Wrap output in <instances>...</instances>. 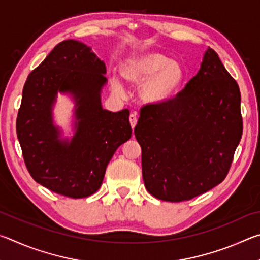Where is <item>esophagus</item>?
<instances>
[{"instance_id":"obj_1","label":"esophagus","mask_w":260,"mask_h":260,"mask_svg":"<svg viewBox=\"0 0 260 260\" xmlns=\"http://www.w3.org/2000/svg\"><path fill=\"white\" fill-rule=\"evenodd\" d=\"M129 122H131L132 128H134L135 125H136V122H138V117H136L135 113H131V116H129Z\"/></svg>"}]
</instances>
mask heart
<instances>
[{"label":"heart","instance_id":"heart-1","mask_svg":"<svg viewBox=\"0 0 260 260\" xmlns=\"http://www.w3.org/2000/svg\"><path fill=\"white\" fill-rule=\"evenodd\" d=\"M122 74L133 82L143 83V99L151 103H160L177 93L186 78V72L179 61L170 60L161 52H144L126 59L122 64ZM114 89L120 90L121 83L112 79Z\"/></svg>","mask_w":260,"mask_h":260}]
</instances>
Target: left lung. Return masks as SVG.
<instances>
[{"label":"left lung","mask_w":260,"mask_h":260,"mask_svg":"<svg viewBox=\"0 0 260 260\" xmlns=\"http://www.w3.org/2000/svg\"><path fill=\"white\" fill-rule=\"evenodd\" d=\"M242 131L239 85L209 48L181 91L140 109L134 134L147 190L179 203L218 186L230 172Z\"/></svg>","instance_id":"1"}]
</instances>
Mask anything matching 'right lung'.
<instances>
[{
  "label": "right lung",
  "mask_w": 260,
  "mask_h": 260,
  "mask_svg": "<svg viewBox=\"0 0 260 260\" xmlns=\"http://www.w3.org/2000/svg\"><path fill=\"white\" fill-rule=\"evenodd\" d=\"M105 72L89 47L65 40L25 82L16 121L25 165L35 181L59 195L82 199L98 191L113 153L132 136L128 110L110 112L101 105ZM57 91L77 101V133L70 144L58 140L51 121Z\"/></svg>",
  "instance_id": "1"
}]
</instances>
